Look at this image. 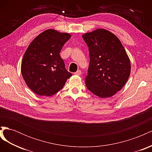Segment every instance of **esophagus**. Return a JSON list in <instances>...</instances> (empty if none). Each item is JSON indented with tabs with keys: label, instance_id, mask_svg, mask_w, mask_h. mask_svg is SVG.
<instances>
[{
	"label": "esophagus",
	"instance_id": "obj_1",
	"mask_svg": "<svg viewBox=\"0 0 152 152\" xmlns=\"http://www.w3.org/2000/svg\"><path fill=\"white\" fill-rule=\"evenodd\" d=\"M74 74H75V75H81V71L80 70H77L75 73H74Z\"/></svg>",
	"mask_w": 152,
	"mask_h": 152
}]
</instances>
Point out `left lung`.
Returning <instances> with one entry per match:
<instances>
[{
  "label": "left lung",
  "mask_w": 152,
  "mask_h": 152,
  "mask_svg": "<svg viewBox=\"0 0 152 152\" xmlns=\"http://www.w3.org/2000/svg\"><path fill=\"white\" fill-rule=\"evenodd\" d=\"M89 48L90 63L85 83L99 98L115 94L126 84L131 73V63L116 35L97 29L82 35Z\"/></svg>",
  "instance_id": "left-lung-1"
}]
</instances>
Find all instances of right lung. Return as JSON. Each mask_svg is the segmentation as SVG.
Listing matches in <instances>:
<instances>
[{
	"label": "right lung",
	"instance_id": "add662e5",
	"mask_svg": "<svg viewBox=\"0 0 152 152\" xmlns=\"http://www.w3.org/2000/svg\"><path fill=\"white\" fill-rule=\"evenodd\" d=\"M70 37L68 33L49 29L37 36L28 45L21 70L26 84L35 94L45 96L56 94L72 75L59 55Z\"/></svg>",
	"mask_w": 152,
	"mask_h": 152
}]
</instances>
